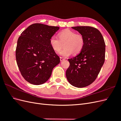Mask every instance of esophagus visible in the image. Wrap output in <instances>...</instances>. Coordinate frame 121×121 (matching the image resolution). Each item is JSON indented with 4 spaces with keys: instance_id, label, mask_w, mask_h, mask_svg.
Instances as JSON below:
<instances>
[{
    "instance_id": "obj_1",
    "label": "esophagus",
    "mask_w": 121,
    "mask_h": 121,
    "mask_svg": "<svg viewBox=\"0 0 121 121\" xmlns=\"http://www.w3.org/2000/svg\"><path fill=\"white\" fill-rule=\"evenodd\" d=\"M65 60V58H63V57H60V61H63V60Z\"/></svg>"
}]
</instances>
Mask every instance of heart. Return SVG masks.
Returning <instances> with one entry per match:
<instances>
[{
    "instance_id": "b5f03b06",
    "label": "heart",
    "mask_w": 121,
    "mask_h": 121,
    "mask_svg": "<svg viewBox=\"0 0 121 121\" xmlns=\"http://www.w3.org/2000/svg\"><path fill=\"white\" fill-rule=\"evenodd\" d=\"M57 38L53 36L49 40L50 45L54 52H58L63 48H65L60 52L62 56L67 57L72 55L73 52L77 54L81 52L84 44L83 36L77 34L76 32L69 29H65L60 32Z\"/></svg>"
}]
</instances>
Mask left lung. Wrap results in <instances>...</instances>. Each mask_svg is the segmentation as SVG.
Listing matches in <instances>:
<instances>
[{
	"label": "left lung",
	"mask_w": 121,
	"mask_h": 121,
	"mask_svg": "<svg viewBox=\"0 0 121 121\" xmlns=\"http://www.w3.org/2000/svg\"><path fill=\"white\" fill-rule=\"evenodd\" d=\"M72 28L83 36L84 44L79 54L68 59L69 66L65 75L72 85L83 88L95 80L104 64L105 42L101 33L96 28L89 26Z\"/></svg>",
	"instance_id": "1"
}]
</instances>
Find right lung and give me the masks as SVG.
Here are the masks:
<instances>
[{"mask_svg":"<svg viewBox=\"0 0 121 121\" xmlns=\"http://www.w3.org/2000/svg\"><path fill=\"white\" fill-rule=\"evenodd\" d=\"M59 27L36 23L30 25L17 40L16 57L21 75L27 82L41 85L50 77L60 58L51 47L50 38Z\"/></svg>","mask_w":121,"mask_h":121,"instance_id":"add662e5","label":"right lung"}]
</instances>
